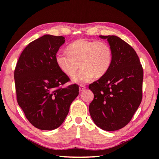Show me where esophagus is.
Segmentation results:
<instances>
[{
	"instance_id": "34e87169",
	"label": "esophagus",
	"mask_w": 159,
	"mask_h": 159,
	"mask_svg": "<svg viewBox=\"0 0 159 159\" xmlns=\"http://www.w3.org/2000/svg\"><path fill=\"white\" fill-rule=\"evenodd\" d=\"M85 89H86V87H85V85H80L79 86V90H80V92H83V91H84Z\"/></svg>"
}]
</instances>
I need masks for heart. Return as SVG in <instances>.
Returning <instances> with one entry per match:
<instances>
[{"label": "heart", "mask_w": 159, "mask_h": 159, "mask_svg": "<svg viewBox=\"0 0 159 159\" xmlns=\"http://www.w3.org/2000/svg\"><path fill=\"white\" fill-rule=\"evenodd\" d=\"M68 55L57 52L55 54L56 64L64 74L73 76L80 66V71L72 79L77 83L90 82L95 75L104 76L112 62V51L104 41H94L84 39H77L66 48Z\"/></svg>", "instance_id": "b5f03b06"}]
</instances>
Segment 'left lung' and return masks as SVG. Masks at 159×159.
<instances>
[{
	"mask_svg": "<svg viewBox=\"0 0 159 159\" xmlns=\"http://www.w3.org/2000/svg\"><path fill=\"white\" fill-rule=\"evenodd\" d=\"M107 39L112 51L108 71L89 85L94 94L90 104V116L104 130H119L130 121L142 98L143 69L130 45L116 36H99Z\"/></svg>",
	"mask_w": 159,
	"mask_h": 159,
	"instance_id": "8db88e82",
	"label": "left lung"
}]
</instances>
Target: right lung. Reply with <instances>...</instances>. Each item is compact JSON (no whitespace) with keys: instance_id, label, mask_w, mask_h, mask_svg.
<instances>
[{"instance_id":"1","label":"right lung","mask_w":159,"mask_h":159,"mask_svg":"<svg viewBox=\"0 0 159 159\" xmlns=\"http://www.w3.org/2000/svg\"><path fill=\"white\" fill-rule=\"evenodd\" d=\"M65 42L63 36L46 34L35 40L21 52L14 78L19 106L34 127L52 130L62 124L79 85H62L69 78L59 69L55 54Z\"/></svg>"}]
</instances>
